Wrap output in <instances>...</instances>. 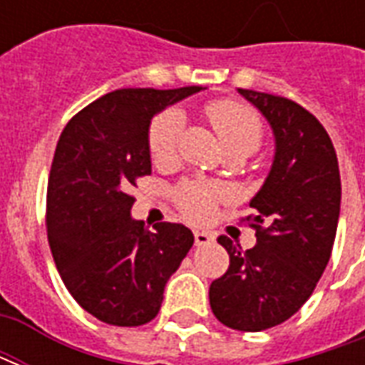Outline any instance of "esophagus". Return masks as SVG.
Instances as JSON below:
<instances>
[{"label":"esophagus","mask_w":365,"mask_h":365,"mask_svg":"<svg viewBox=\"0 0 365 365\" xmlns=\"http://www.w3.org/2000/svg\"><path fill=\"white\" fill-rule=\"evenodd\" d=\"M193 237H195V245L197 246H205V245H211L215 240V237L211 232H205V230H195L193 232Z\"/></svg>","instance_id":"esophagus-1"}]
</instances>
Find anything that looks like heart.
<instances>
[{"label": "heart", "mask_w": 365, "mask_h": 365, "mask_svg": "<svg viewBox=\"0 0 365 365\" xmlns=\"http://www.w3.org/2000/svg\"><path fill=\"white\" fill-rule=\"evenodd\" d=\"M205 113L227 156H250L264 140V123L252 107L235 99H217L205 107ZM185 117L178 107H168L150 120L148 152L154 164H168L175 158ZM227 197L222 185L203 180H185L174 190V203L191 221H205L215 207Z\"/></svg>", "instance_id": "heart-1"}]
</instances>
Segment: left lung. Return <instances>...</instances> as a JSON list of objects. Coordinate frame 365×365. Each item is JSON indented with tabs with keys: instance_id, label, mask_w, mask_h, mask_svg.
I'll use <instances>...</instances> for the list:
<instances>
[{
	"instance_id": "left-lung-1",
	"label": "left lung",
	"mask_w": 365,
	"mask_h": 365,
	"mask_svg": "<svg viewBox=\"0 0 365 365\" xmlns=\"http://www.w3.org/2000/svg\"><path fill=\"white\" fill-rule=\"evenodd\" d=\"M269 120L275 156L269 175L250 201L256 246L242 250L229 237V269L209 287L213 314L229 329L260 332L297 313L332 254L340 215V172L329 133L287 97L238 90Z\"/></svg>"
}]
</instances>
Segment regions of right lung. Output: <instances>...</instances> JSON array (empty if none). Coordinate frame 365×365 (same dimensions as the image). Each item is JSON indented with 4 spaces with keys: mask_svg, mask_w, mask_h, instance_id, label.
Instances as JSON below:
<instances>
[{
    "mask_svg": "<svg viewBox=\"0 0 365 365\" xmlns=\"http://www.w3.org/2000/svg\"><path fill=\"white\" fill-rule=\"evenodd\" d=\"M201 90L111 91L76 113L60 135L46 190L48 245L70 295L101 322H150L170 275L193 246L191 230L180 222L150 230L135 221L128 191L152 172V117Z\"/></svg>",
    "mask_w": 365,
    "mask_h": 365,
    "instance_id": "1",
    "label": "right lung"
}]
</instances>
